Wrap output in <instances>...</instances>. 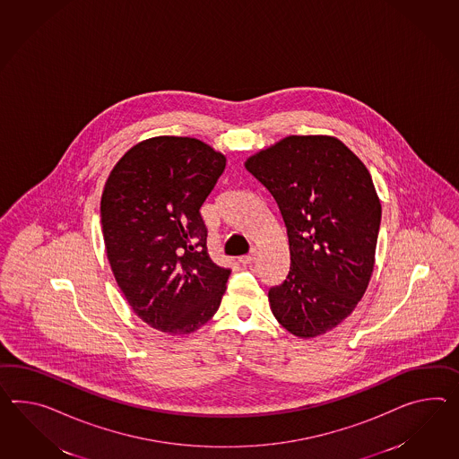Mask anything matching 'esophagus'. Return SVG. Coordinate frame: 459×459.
I'll list each match as a JSON object with an SVG mask.
<instances>
[{"label": "esophagus", "instance_id": "34e87169", "mask_svg": "<svg viewBox=\"0 0 459 459\" xmlns=\"http://www.w3.org/2000/svg\"><path fill=\"white\" fill-rule=\"evenodd\" d=\"M255 258H256V253L255 251H251L249 255H245V256H239L238 258V261L243 264V266H247V264H251L253 261H255Z\"/></svg>", "mask_w": 459, "mask_h": 459}]
</instances>
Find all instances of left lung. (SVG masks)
<instances>
[{"label":"left lung","instance_id":"obj_1","mask_svg":"<svg viewBox=\"0 0 459 459\" xmlns=\"http://www.w3.org/2000/svg\"><path fill=\"white\" fill-rule=\"evenodd\" d=\"M245 168L276 201L291 266L268 293L271 311L298 338L340 325L375 268L381 203L363 161L334 136H286Z\"/></svg>","mask_w":459,"mask_h":459}]
</instances>
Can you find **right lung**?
I'll use <instances>...</instances> for the list:
<instances>
[{
  "instance_id": "right-lung-1",
  "label": "right lung",
  "mask_w": 459,
  "mask_h": 459,
  "mask_svg": "<svg viewBox=\"0 0 459 459\" xmlns=\"http://www.w3.org/2000/svg\"><path fill=\"white\" fill-rule=\"evenodd\" d=\"M226 156L196 138L156 136L123 154L106 179V256L136 316L183 336L218 311L230 270L214 264L200 208Z\"/></svg>"
}]
</instances>
